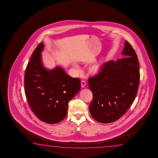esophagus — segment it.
I'll use <instances>...</instances> for the list:
<instances>
[{
    "instance_id": "34e87169",
    "label": "esophagus",
    "mask_w": 158,
    "mask_h": 158,
    "mask_svg": "<svg viewBox=\"0 0 158 158\" xmlns=\"http://www.w3.org/2000/svg\"><path fill=\"white\" fill-rule=\"evenodd\" d=\"M86 85V81H85L82 80L81 81V87L82 88H84Z\"/></svg>"
}]
</instances>
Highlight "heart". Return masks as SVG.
<instances>
[{
    "instance_id": "1",
    "label": "heart",
    "mask_w": 158,
    "mask_h": 158,
    "mask_svg": "<svg viewBox=\"0 0 158 158\" xmlns=\"http://www.w3.org/2000/svg\"><path fill=\"white\" fill-rule=\"evenodd\" d=\"M74 67L75 69L77 70H80V68L76 64L74 65ZM101 70V64H96L92 65L91 67H90V71H91L92 73L93 74H97Z\"/></svg>"
}]
</instances>
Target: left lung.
Wrapping results in <instances>:
<instances>
[{"mask_svg":"<svg viewBox=\"0 0 158 158\" xmlns=\"http://www.w3.org/2000/svg\"><path fill=\"white\" fill-rule=\"evenodd\" d=\"M122 54L126 57L105 62L97 75L88 78V87L93 94L89 112L99 123L118 120L136 97L140 81L139 61L127 41Z\"/></svg>","mask_w":158,"mask_h":158,"instance_id":"1","label":"left lung"}]
</instances>
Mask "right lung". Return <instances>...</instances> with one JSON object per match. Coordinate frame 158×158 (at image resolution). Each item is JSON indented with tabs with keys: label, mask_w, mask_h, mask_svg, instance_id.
Returning a JSON list of instances; mask_svg holds the SVG:
<instances>
[{
	"label": "right lung",
	"mask_w": 158,
	"mask_h": 158,
	"mask_svg": "<svg viewBox=\"0 0 158 158\" xmlns=\"http://www.w3.org/2000/svg\"><path fill=\"white\" fill-rule=\"evenodd\" d=\"M40 43L33 52L25 73V93L30 107L39 119L55 124L67 115L68 104L80 90V80L67 75L61 67L47 70L43 64Z\"/></svg>",
	"instance_id": "right-lung-1"
}]
</instances>
